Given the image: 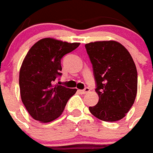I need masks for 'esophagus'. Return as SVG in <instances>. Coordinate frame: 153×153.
Here are the masks:
<instances>
[{"mask_svg": "<svg viewBox=\"0 0 153 153\" xmlns=\"http://www.w3.org/2000/svg\"><path fill=\"white\" fill-rule=\"evenodd\" d=\"M89 91H90V90H89V88H86L85 89H83V90H79V92L81 94H86V93H88Z\"/></svg>", "mask_w": 153, "mask_h": 153, "instance_id": "obj_1", "label": "esophagus"}]
</instances>
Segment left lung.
<instances>
[{
	"label": "left lung",
	"mask_w": 153,
	"mask_h": 153,
	"mask_svg": "<svg viewBox=\"0 0 153 153\" xmlns=\"http://www.w3.org/2000/svg\"><path fill=\"white\" fill-rule=\"evenodd\" d=\"M99 96L91 114L105 122H116L125 117L134 104L138 77L135 64L127 49L114 40L91 42L85 45Z\"/></svg>",
	"instance_id": "left-lung-1"
}]
</instances>
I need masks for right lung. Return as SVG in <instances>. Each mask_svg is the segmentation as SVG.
I'll return each instance as SVG.
<instances>
[{"label":"right lung","instance_id":"obj_1","mask_svg":"<svg viewBox=\"0 0 153 153\" xmlns=\"http://www.w3.org/2000/svg\"><path fill=\"white\" fill-rule=\"evenodd\" d=\"M79 46L45 38L28 51L19 71L20 95L31 117L40 123H50L61 116L65 106L77 89L55 84L62 75L61 59Z\"/></svg>","mask_w":153,"mask_h":153}]
</instances>
